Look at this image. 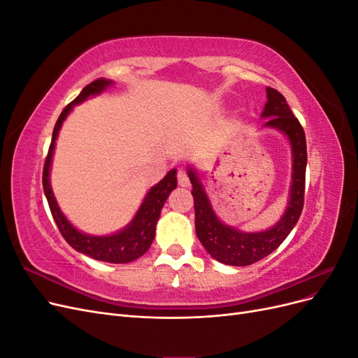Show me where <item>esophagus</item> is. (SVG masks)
Wrapping results in <instances>:
<instances>
[{
    "instance_id": "obj_1",
    "label": "esophagus",
    "mask_w": 358,
    "mask_h": 358,
    "mask_svg": "<svg viewBox=\"0 0 358 358\" xmlns=\"http://www.w3.org/2000/svg\"><path fill=\"white\" fill-rule=\"evenodd\" d=\"M178 182H179L180 187H189V178H188L185 170L178 171Z\"/></svg>"
}]
</instances>
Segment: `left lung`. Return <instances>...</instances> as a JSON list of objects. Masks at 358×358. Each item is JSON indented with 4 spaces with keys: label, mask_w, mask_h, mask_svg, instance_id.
Returning <instances> with one entry per match:
<instances>
[{
    "label": "left lung",
    "mask_w": 358,
    "mask_h": 358,
    "mask_svg": "<svg viewBox=\"0 0 358 358\" xmlns=\"http://www.w3.org/2000/svg\"><path fill=\"white\" fill-rule=\"evenodd\" d=\"M267 103L262 113L267 119L263 128L278 129L291 146V187L288 204L279 221L263 231H242L224 224L215 213L208 192L196 169L188 166V178L192 185L194 209H196V233L199 241L216 262L229 266H249L272 254L282 243L297 224L305 197L306 178V137L299 119L292 115L285 96L273 88H266Z\"/></svg>",
    "instance_id": "1"
}]
</instances>
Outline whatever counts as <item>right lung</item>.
Wrapping results in <instances>:
<instances>
[{"label": "right lung", "mask_w": 358, "mask_h": 358, "mask_svg": "<svg viewBox=\"0 0 358 358\" xmlns=\"http://www.w3.org/2000/svg\"><path fill=\"white\" fill-rule=\"evenodd\" d=\"M113 83L115 82L110 79H96L91 82L88 86H85L82 92L61 112L55 128H53L52 143L45 162V169H43V189H45V196L48 199L53 220H55L62 237L73 249L94 259H99V262L124 264L131 263L138 257H142L150 248V245H152L162 206H164L166 200L169 199L170 192L178 187L176 169H171L157 185H154L146 192L142 204H140L138 210L136 212L134 218L129 221V224H127L124 229L119 231L106 236H94L76 229V227L67 220V216L59 209L58 201L55 196H53V191L50 187L52 158L53 152H55L57 138L64 121H66L74 106L86 101L91 99V96L100 95Z\"/></svg>", "instance_id": "right-lung-1"}]
</instances>
